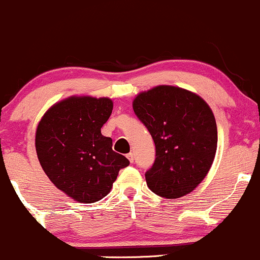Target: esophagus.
I'll list each match as a JSON object with an SVG mask.
<instances>
[{
    "instance_id": "esophagus-1",
    "label": "esophagus",
    "mask_w": 260,
    "mask_h": 260,
    "mask_svg": "<svg viewBox=\"0 0 260 260\" xmlns=\"http://www.w3.org/2000/svg\"><path fill=\"white\" fill-rule=\"evenodd\" d=\"M126 157H127V159L130 160V163H134V153H133V152H130V153H127Z\"/></svg>"
}]
</instances>
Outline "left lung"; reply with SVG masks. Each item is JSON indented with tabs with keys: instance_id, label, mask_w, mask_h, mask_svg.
Instances as JSON below:
<instances>
[{
	"instance_id": "8db88e82",
	"label": "left lung",
	"mask_w": 260,
	"mask_h": 260,
	"mask_svg": "<svg viewBox=\"0 0 260 260\" xmlns=\"http://www.w3.org/2000/svg\"><path fill=\"white\" fill-rule=\"evenodd\" d=\"M133 108L155 145V160L145 174L148 187L169 200L190 193L215 157L218 131L212 109L196 93L167 85L137 94Z\"/></svg>"
}]
</instances>
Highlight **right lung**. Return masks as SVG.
<instances>
[{"label": "right lung", "mask_w": 260, "mask_h": 260, "mask_svg": "<svg viewBox=\"0 0 260 260\" xmlns=\"http://www.w3.org/2000/svg\"><path fill=\"white\" fill-rule=\"evenodd\" d=\"M112 100L69 97L52 106L38 125L36 153L57 188L81 203L102 200L119 170L130 161L112 149V139L101 134L111 117Z\"/></svg>", "instance_id": "obj_1"}]
</instances>
